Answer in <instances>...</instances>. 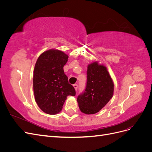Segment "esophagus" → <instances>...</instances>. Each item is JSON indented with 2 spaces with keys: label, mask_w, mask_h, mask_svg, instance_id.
I'll return each instance as SVG.
<instances>
[{
  "label": "esophagus",
  "mask_w": 152,
  "mask_h": 152,
  "mask_svg": "<svg viewBox=\"0 0 152 152\" xmlns=\"http://www.w3.org/2000/svg\"><path fill=\"white\" fill-rule=\"evenodd\" d=\"M73 87H74L75 89V91H77V88H78V85H77V84H74V85H73Z\"/></svg>",
  "instance_id": "esophagus-1"
}]
</instances>
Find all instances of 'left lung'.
<instances>
[{
    "label": "left lung",
    "instance_id": "left-lung-1",
    "mask_svg": "<svg viewBox=\"0 0 152 152\" xmlns=\"http://www.w3.org/2000/svg\"><path fill=\"white\" fill-rule=\"evenodd\" d=\"M113 91L114 84L107 67L98 61L89 64L85 91L77 99L80 111L87 115L98 113L112 99Z\"/></svg>",
    "mask_w": 152,
    "mask_h": 152
}]
</instances>
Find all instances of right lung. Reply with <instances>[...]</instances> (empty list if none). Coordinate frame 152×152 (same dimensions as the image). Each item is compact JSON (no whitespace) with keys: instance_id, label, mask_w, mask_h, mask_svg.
Segmentation results:
<instances>
[{"instance_id":"right-lung-1","label":"right lung","mask_w":152,"mask_h":152,"mask_svg":"<svg viewBox=\"0 0 152 152\" xmlns=\"http://www.w3.org/2000/svg\"><path fill=\"white\" fill-rule=\"evenodd\" d=\"M68 56L61 50L49 49L41 54L34 70V93L39 107L45 113L60 112L68 96H75V90L68 83L63 66Z\"/></svg>"}]
</instances>
